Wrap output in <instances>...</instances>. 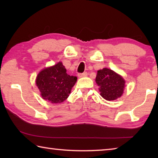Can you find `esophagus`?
<instances>
[{
  "label": "esophagus",
  "mask_w": 158,
  "mask_h": 158,
  "mask_svg": "<svg viewBox=\"0 0 158 158\" xmlns=\"http://www.w3.org/2000/svg\"><path fill=\"white\" fill-rule=\"evenodd\" d=\"M87 73H79L78 74V77L79 78H81V77H86L87 76Z\"/></svg>",
  "instance_id": "esophagus-1"
}]
</instances>
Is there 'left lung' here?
<instances>
[{
  "instance_id": "8db88e82",
  "label": "left lung",
  "mask_w": 158,
  "mask_h": 158,
  "mask_svg": "<svg viewBox=\"0 0 158 158\" xmlns=\"http://www.w3.org/2000/svg\"><path fill=\"white\" fill-rule=\"evenodd\" d=\"M95 81L100 86V95L106 100H114L123 93L125 81L111 69L104 68L98 71Z\"/></svg>"
}]
</instances>
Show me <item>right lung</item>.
Instances as JSON below:
<instances>
[{
	"instance_id": "add662e5",
	"label": "right lung",
	"mask_w": 158,
	"mask_h": 158,
	"mask_svg": "<svg viewBox=\"0 0 158 158\" xmlns=\"http://www.w3.org/2000/svg\"><path fill=\"white\" fill-rule=\"evenodd\" d=\"M77 79V77L68 75L59 62L42 70L37 77L36 84L42 98L52 103H60L68 98Z\"/></svg>"
}]
</instances>
